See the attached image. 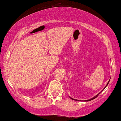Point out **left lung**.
<instances>
[{"mask_svg":"<svg viewBox=\"0 0 121 121\" xmlns=\"http://www.w3.org/2000/svg\"><path fill=\"white\" fill-rule=\"evenodd\" d=\"M109 81H110V80H109V82H108V84H107V85H106V86H107V85H108V84H109ZM106 86H105V87H106ZM105 88H104V89H103V90H102V91H101V92H99V93H98V94H97V95H95V96H94V97H93V98H91V99H87V100H85V101H91V100H92V99H94V98H97V97L98 96V95H99V94H100V93H101V92H102V91H103L104 89H105ZM70 98H71V99H73V100H75V101H79V100H78V99H73V98H71V97H70Z\"/></svg>","mask_w":121,"mask_h":121,"instance_id":"1","label":"left lung"}]
</instances>
